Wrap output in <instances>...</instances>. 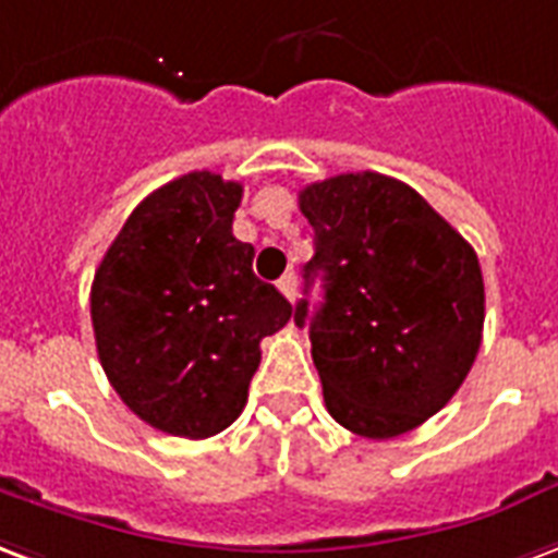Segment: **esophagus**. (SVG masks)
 Listing matches in <instances>:
<instances>
[{"label": "esophagus", "instance_id": "esophagus-1", "mask_svg": "<svg viewBox=\"0 0 558 558\" xmlns=\"http://www.w3.org/2000/svg\"><path fill=\"white\" fill-rule=\"evenodd\" d=\"M295 287H299V278H295V271H287L283 278L278 280V290L287 295L290 301H295Z\"/></svg>", "mask_w": 558, "mask_h": 558}]
</instances>
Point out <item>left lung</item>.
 <instances>
[{
    "label": "left lung",
    "mask_w": 558,
    "mask_h": 558,
    "mask_svg": "<svg viewBox=\"0 0 558 558\" xmlns=\"http://www.w3.org/2000/svg\"><path fill=\"white\" fill-rule=\"evenodd\" d=\"M316 254L295 304L328 414L361 437L405 435L456 396L476 361L485 283L476 251L426 197L363 171L301 189Z\"/></svg>",
    "instance_id": "8db88e82"
}]
</instances>
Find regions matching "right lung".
Returning a JSON list of instances; mask_svg holds the SVG:
<instances>
[{
  "label": "right lung",
  "instance_id": "1",
  "mask_svg": "<svg viewBox=\"0 0 558 558\" xmlns=\"http://www.w3.org/2000/svg\"><path fill=\"white\" fill-rule=\"evenodd\" d=\"M242 183L192 171L132 209L106 251L90 322L123 405L159 432H225L247 402L259 340L292 304L254 275V247L233 236Z\"/></svg>",
  "mask_w": 558,
  "mask_h": 558
}]
</instances>
